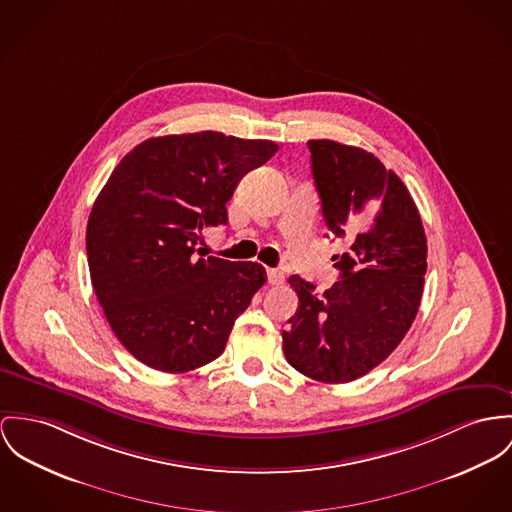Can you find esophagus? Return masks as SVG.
Returning <instances> with one entry per match:
<instances>
[{
    "label": "esophagus",
    "instance_id": "obj_1",
    "mask_svg": "<svg viewBox=\"0 0 512 512\" xmlns=\"http://www.w3.org/2000/svg\"><path fill=\"white\" fill-rule=\"evenodd\" d=\"M267 280H269L271 286H280L284 282V275L280 271H276V269H269L267 271Z\"/></svg>",
    "mask_w": 512,
    "mask_h": 512
}]
</instances>
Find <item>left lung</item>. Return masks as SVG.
Returning a JSON list of instances; mask_svg holds the SVG:
<instances>
[{
  "label": "left lung",
  "mask_w": 512,
  "mask_h": 512,
  "mask_svg": "<svg viewBox=\"0 0 512 512\" xmlns=\"http://www.w3.org/2000/svg\"><path fill=\"white\" fill-rule=\"evenodd\" d=\"M312 173L331 237L337 280L321 296L292 275L300 306L282 331L286 360L304 376L345 384L394 353L419 312L427 237L403 181L374 154L333 140H310Z\"/></svg>",
  "instance_id": "1"
}]
</instances>
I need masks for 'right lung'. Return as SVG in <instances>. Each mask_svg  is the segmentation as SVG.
<instances>
[{
  "mask_svg": "<svg viewBox=\"0 0 512 512\" xmlns=\"http://www.w3.org/2000/svg\"><path fill=\"white\" fill-rule=\"evenodd\" d=\"M278 150L222 132L150 138L120 159L87 222L91 284L124 349L181 374L224 353L237 317L267 282L251 261L197 257L202 230L228 222L245 173Z\"/></svg>",
  "mask_w": 512,
  "mask_h": 512,
  "instance_id": "right-lung-1",
  "label": "right lung"
}]
</instances>
